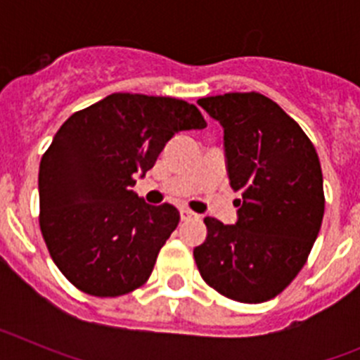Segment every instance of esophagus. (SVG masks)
Listing matches in <instances>:
<instances>
[{"mask_svg": "<svg viewBox=\"0 0 360 360\" xmlns=\"http://www.w3.org/2000/svg\"><path fill=\"white\" fill-rule=\"evenodd\" d=\"M180 218L184 219V221H187V219H193V218H198V214L193 211H189V209H180Z\"/></svg>", "mask_w": 360, "mask_h": 360, "instance_id": "esophagus-1", "label": "esophagus"}]
</instances>
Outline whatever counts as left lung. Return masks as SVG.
<instances>
[{
	"instance_id": "left-lung-1",
	"label": "left lung",
	"mask_w": 360,
	"mask_h": 360,
	"mask_svg": "<svg viewBox=\"0 0 360 360\" xmlns=\"http://www.w3.org/2000/svg\"><path fill=\"white\" fill-rule=\"evenodd\" d=\"M224 128L225 165L238 200L236 224L205 218L195 262L209 287L240 303H263L307 263L324 214L319 157L299 124L262 94L203 97Z\"/></svg>"
}]
</instances>
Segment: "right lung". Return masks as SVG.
<instances>
[{
  "label": "right lung",
  "instance_id": "add662e5",
  "mask_svg": "<svg viewBox=\"0 0 360 360\" xmlns=\"http://www.w3.org/2000/svg\"><path fill=\"white\" fill-rule=\"evenodd\" d=\"M205 126L195 104L142 94H111L63 124L41 158L39 225L72 285L117 297L148 281L180 212L131 187L176 133Z\"/></svg>",
  "mask_w": 360,
  "mask_h": 360
}]
</instances>
